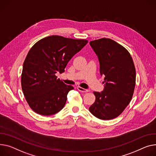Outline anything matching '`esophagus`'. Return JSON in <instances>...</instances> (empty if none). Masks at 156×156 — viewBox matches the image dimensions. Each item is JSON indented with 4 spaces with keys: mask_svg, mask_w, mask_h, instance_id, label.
Segmentation results:
<instances>
[{
    "mask_svg": "<svg viewBox=\"0 0 156 156\" xmlns=\"http://www.w3.org/2000/svg\"><path fill=\"white\" fill-rule=\"evenodd\" d=\"M77 89H78V91H81V92H84V93H85V92H88V90L85 89V88H82V87H77Z\"/></svg>",
    "mask_w": 156,
    "mask_h": 156,
    "instance_id": "1",
    "label": "esophagus"
}]
</instances>
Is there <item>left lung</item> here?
Returning <instances> with one entry per match:
<instances>
[{"label": "left lung", "instance_id": "1", "mask_svg": "<svg viewBox=\"0 0 156 156\" xmlns=\"http://www.w3.org/2000/svg\"><path fill=\"white\" fill-rule=\"evenodd\" d=\"M90 44L98 56L105 88L101 93L93 92L96 99L89 110L101 120L115 119L133 97L136 72L132 58L127 49L111 39L101 38Z\"/></svg>", "mask_w": 156, "mask_h": 156}]
</instances>
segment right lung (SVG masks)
Segmentation results:
<instances>
[{
  "label": "right lung",
  "instance_id": "add662e5",
  "mask_svg": "<svg viewBox=\"0 0 156 156\" xmlns=\"http://www.w3.org/2000/svg\"><path fill=\"white\" fill-rule=\"evenodd\" d=\"M87 43L85 39L51 36L30 48L23 64L21 87L34 112L51 115L64 107L68 92L74 88L65 84L55 74L63 73L69 61Z\"/></svg>",
  "mask_w": 156,
  "mask_h": 156
}]
</instances>
